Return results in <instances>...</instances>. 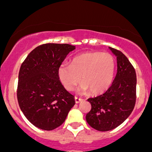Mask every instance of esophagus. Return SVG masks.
<instances>
[{
  "instance_id": "1",
  "label": "esophagus",
  "mask_w": 152,
  "mask_h": 152,
  "mask_svg": "<svg viewBox=\"0 0 152 152\" xmlns=\"http://www.w3.org/2000/svg\"><path fill=\"white\" fill-rule=\"evenodd\" d=\"M82 98H77V97H75V102H76V104L79 103V102H82Z\"/></svg>"
}]
</instances>
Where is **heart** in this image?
Listing matches in <instances>:
<instances>
[{
	"label": "heart",
	"mask_w": 152,
	"mask_h": 152,
	"mask_svg": "<svg viewBox=\"0 0 152 152\" xmlns=\"http://www.w3.org/2000/svg\"><path fill=\"white\" fill-rule=\"evenodd\" d=\"M115 61L110 54L93 51L75 57L70 64H62L58 68V77L64 88L72 91L82 81L79 91L92 95L102 93L113 80Z\"/></svg>",
	"instance_id": "obj_1"
}]
</instances>
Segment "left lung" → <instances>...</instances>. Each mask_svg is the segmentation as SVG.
Instances as JSON below:
<instances>
[{"label": "left lung", "instance_id": "1", "mask_svg": "<svg viewBox=\"0 0 152 152\" xmlns=\"http://www.w3.org/2000/svg\"><path fill=\"white\" fill-rule=\"evenodd\" d=\"M110 49L117 57V74L104 94L88 98L91 109L86 117L89 126L102 132L115 129L123 124L133 110L136 100V70L121 51Z\"/></svg>", "mask_w": 152, "mask_h": 152}]
</instances>
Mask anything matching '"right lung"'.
<instances>
[{"instance_id": "right-lung-1", "label": "right lung", "mask_w": 152, "mask_h": 152, "mask_svg": "<svg viewBox=\"0 0 152 152\" xmlns=\"http://www.w3.org/2000/svg\"><path fill=\"white\" fill-rule=\"evenodd\" d=\"M75 46L48 43L28 54L20 66L17 100L22 112L35 126L53 130L65 121L74 96L58 77V68Z\"/></svg>"}]
</instances>
